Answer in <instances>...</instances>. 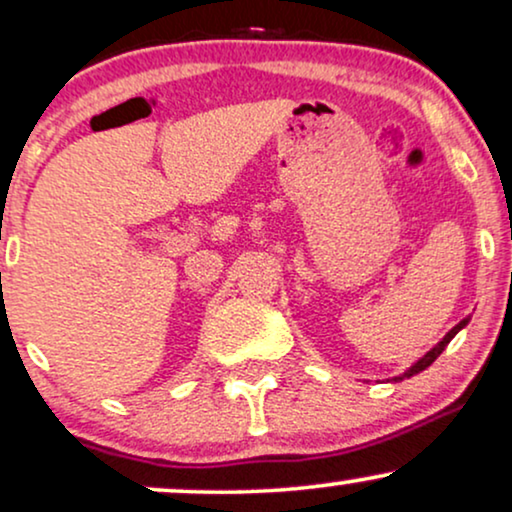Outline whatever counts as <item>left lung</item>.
Here are the masks:
<instances>
[{
  "instance_id": "8db88e82",
  "label": "left lung",
  "mask_w": 512,
  "mask_h": 512,
  "mask_svg": "<svg viewBox=\"0 0 512 512\" xmlns=\"http://www.w3.org/2000/svg\"><path fill=\"white\" fill-rule=\"evenodd\" d=\"M468 323H470V318H463V320H460V323H458L456 327H453V330H451L449 334H446V337H444V339H441V342H439L437 346H434V349H430V351H427V353H425V356H422L418 363H413V365H410V368H408L406 372H403V375H399V377H394V382H399V380H406V377H413V375H418V372H422V370H425V368H430V365H432L434 361H437V358L441 356V351H444V349H446V346H449V342H451V339H453V337H456V334H458L460 330H463V327H465V325H468Z\"/></svg>"
}]
</instances>
